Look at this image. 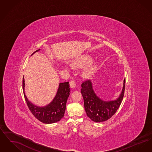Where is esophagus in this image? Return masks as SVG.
I'll return each mask as SVG.
<instances>
[{
  "label": "esophagus",
  "instance_id": "obj_1",
  "mask_svg": "<svg viewBox=\"0 0 152 152\" xmlns=\"http://www.w3.org/2000/svg\"><path fill=\"white\" fill-rule=\"evenodd\" d=\"M69 86L71 88H75L76 87V83L73 80H71L69 82Z\"/></svg>",
  "mask_w": 152,
  "mask_h": 152
}]
</instances>
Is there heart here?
I'll return each instance as SVG.
<instances>
[{
    "label": "heart",
    "instance_id": "b5f03b06",
    "mask_svg": "<svg viewBox=\"0 0 152 152\" xmlns=\"http://www.w3.org/2000/svg\"><path fill=\"white\" fill-rule=\"evenodd\" d=\"M92 58L90 56L83 55L74 60L73 61V64L77 68H83L87 65V66L84 68L82 75L85 78H90L96 72L97 68V65L94 63H91L89 65L88 64L92 61Z\"/></svg>",
    "mask_w": 152,
    "mask_h": 152
}]
</instances>
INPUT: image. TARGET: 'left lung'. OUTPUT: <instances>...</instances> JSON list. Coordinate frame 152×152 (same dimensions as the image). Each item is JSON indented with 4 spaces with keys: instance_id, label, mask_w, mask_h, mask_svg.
I'll use <instances>...</instances> for the list:
<instances>
[{
    "instance_id": "8db88e82",
    "label": "left lung",
    "mask_w": 152,
    "mask_h": 152,
    "mask_svg": "<svg viewBox=\"0 0 152 152\" xmlns=\"http://www.w3.org/2000/svg\"><path fill=\"white\" fill-rule=\"evenodd\" d=\"M125 85V79L124 80L121 93L117 99L104 101L95 94L91 80L83 82L81 84V92L83 97L84 108L88 117L93 121L101 123L108 120L113 116L123 100Z\"/></svg>"
}]
</instances>
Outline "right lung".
I'll list each match as a JSON object with an SVG mask.
<instances>
[{
    "instance_id": "add662e5",
    "label": "right lung",
    "mask_w": 152,
    "mask_h": 152,
    "mask_svg": "<svg viewBox=\"0 0 152 152\" xmlns=\"http://www.w3.org/2000/svg\"><path fill=\"white\" fill-rule=\"evenodd\" d=\"M40 50H36L32 55ZM24 79H23V90L26 101L30 111L36 118L44 124H52L60 121L64 115L66 103L71 89L69 82L59 84L58 92L53 100L46 106L38 107L34 105L28 100L24 92Z\"/></svg>"
}]
</instances>
